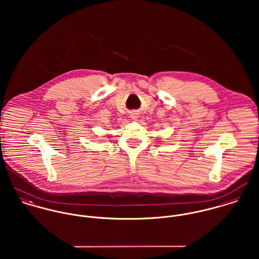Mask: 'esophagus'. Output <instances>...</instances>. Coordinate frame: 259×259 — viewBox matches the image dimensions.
<instances>
[{
	"label": "esophagus",
	"mask_w": 259,
	"mask_h": 259,
	"mask_svg": "<svg viewBox=\"0 0 259 259\" xmlns=\"http://www.w3.org/2000/svg\"><path fill=\"white\" fill-rule=\"evenodd\" d=\"M131 117H132L133 119H137V118H138V113L132 112V113H131Z\"/></svg>",
	"instance_id": "34e87169"
}]
</instances>
